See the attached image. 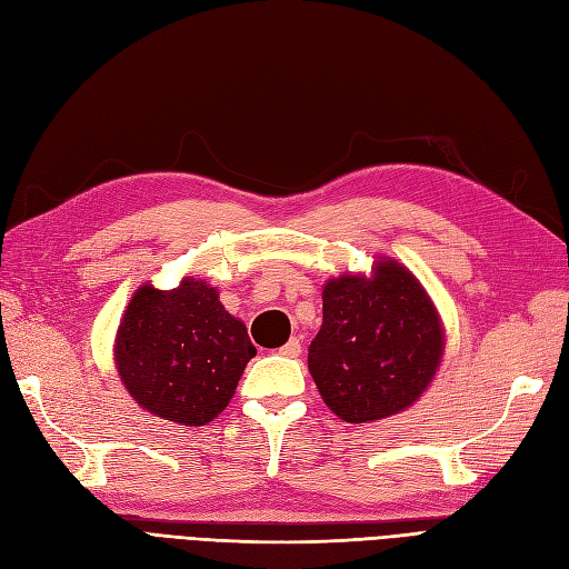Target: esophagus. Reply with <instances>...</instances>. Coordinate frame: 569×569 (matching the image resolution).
Returning <instances> with one entry per match:
<instances>
[{
	"mask_svg": "<svg viewBox=\"0 0 569 569\" xmlns=\"http://www.w3.org/2000/svg\"><path fill=\"white\" fill-rule=\"evenodd\" d=\"M280 356L284 358H299L301 356V341L297 337H291L284 347L280 349Z\"/></svg>",
	"mask_w": 569,
	"mask_h": 569,
	"instance_id": "34e87169",
	"label": "esophagus"
}]
</instances>
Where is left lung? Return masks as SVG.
<instances>
[{
  "label": "left lung",
  "mask_w": 569,
  "mask_h": 569,
  "mask_svg": "<svg viewBox=\"0 0 569 569\" xmlns=\"http://www.w3.org/2000/svg\"><path fill=\"white\" fill-rule=\"evenodd\" d=\"M443 347V322L427 289L403 263L377 256L372 274L325 282L308 370L337 418L363 425L416 403L435 380Z\"/></svg>",
  "instance_id": "left-lung-1"
}]
</instances>
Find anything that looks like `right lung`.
Wrapping results in <instances>:
<instances>
[{
  "label": "right lung",
  "mask_w": 569,
  "mask_h": 569,
  "mask_svg": "<svg viewBox=\"0 0 569 569\" xmlns=\"http://www.w3.org/2000/svg\"><path fill=\"white\" fill-rule=\"evenodd\" d=\"M253 356L247 325L199 278H182L176 289L144 282L113 341L118 377L134 403L184 427H201L228 408Z\"/></svg>",
  "instance_id": "add662e5"
}]
</instances>
